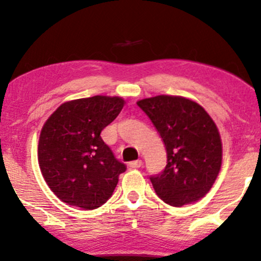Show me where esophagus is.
<instances>
[{"label": "esophagus", "mask_w": 261, "mask_h": 261, "mask_svg": "<svg viewBox=\"0 0 261 261\" xmlns=\"http://www.w3.org/2000/svg\"><path fill=\"white\" fill-rule=\"evenodd\" d=\"M128 166H130L131 168H139L142 166V161L141 160H136V161H131L128 163Z\"/></svg>", "instance_id": "obj_1"}]
</instances>
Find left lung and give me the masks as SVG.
<instances>
[{
	"instance_id": "8db88e82",
	"label": "left lung",
	"mask_w": 261,
	"mask_h": 261,
	"mask_svg": "<svg viewBox=\"0 0 261 261\" xmlns=\"http://www.w3.org/2000/svg\"><path fill=\"white\" fill-rule=\"evenodd\" d=\"M167 151V165L150 176L157 196L182 207L202 198L216 181L222 165V142L216 124L197 102L181 96L159 95L140 100Z\"/></svg>"
}]
</instances>
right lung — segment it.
Listing matches in <instances>:
<instances>
[{
    "instance_id": "add662e5",
    "label": "right lung",
    "mask_w": 261,
    "mask_h": 261,
    "mask_svg": "<svg viewBox=\"0 0 261 261\" xmlns=\"http://www.w3.org/2000/svg\"><path fill=\"white\" fill-rule=\"evenodd\" d=\"M122 108L121 98L96 95L62 104L45 121L38 144L39 167L63 202L95 210L113 196L126 165L100 134Z\"/></svg>"
}]
</instances>
